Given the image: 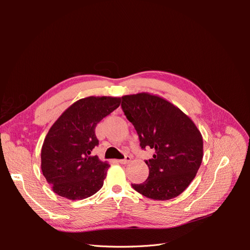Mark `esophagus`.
I'll use <instances>...</instances> for the list:
<instances>
[{
  "mask_svg": "<svg viewBox=\"0 0 250 250\" xmlns=\"http://www.w3.org/2000/svg\"><path fill=\"white\" fill-rule=\"evenodd\" d=\"M130 162H131V156H129V155H125L124 160H120L119 161V163L122 164V165H127V164H129Z\"/></svg>",
  "mask_w": 250,
  "mask_h": 250,
  "instance_id": "esophagus-1",
  "label": "esophagus"
}]
</instances>
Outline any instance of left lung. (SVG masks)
Segmentation results:
<instances>
[{
	"label": "left lung",
	"mask_w": 250,
	"mask_h": 250,
	"mask_svg": "<svg viewBox=\"0 0 250 250\" xmlns=\"http://www.w3.org/2000/svg\"><path fill=\"white\" fill-rule=\"evenodd\" d=\"M122 109L137 130L141 147H150L155 154L146 165L149 176L132 188L153 200H169L190 186L203 157L202 135L177 106L150 93L122 97Z\"/></svg>",
	"instance_id": "8db88e82"
}]
</instances>
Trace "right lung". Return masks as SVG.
<instances>
[{
    "instance_id": "obj_1",
    "label": "right lung",
    "mask_w": 250,
    "mask_h": 250,
    "mask_svg": "<svg viewBox=\"0 0 250 250\" xmlns=\"http://www.w3.org/2000/svg\"><path fill=\"white\" fill-rule=\"evenodd\" d=\"M120 104V97L82 98L52 125L42 147L41 167L53 192L66 199L81 200L102 188L109 164L90 155L99 144L95 129Z\"/></svg>"
}]
</instances>
